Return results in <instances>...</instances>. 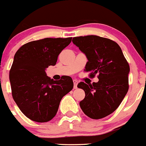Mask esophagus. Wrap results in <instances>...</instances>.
<instances>
[{"instance_id": "obj_1", "label": "esophagus", "mask_w": 146, "mask_h": 146, "mask_svg": "<svg viewBox=\"0 0 146 146\" xmlns=\"http://www.w3.org/2000/svg\"><path fill=\"white\" fill-rule=\"evenodd\" d=\"M73 82H74V88H77V84H78V81L76 80H73Z\"/></svg>"}]
</instances>
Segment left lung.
I'll use <instances>...</instances> for the list:
<instances>
[{"label":"left lung","instance_id":"1","mask_svg":"<svg viewBox=\"0 0 146 146\" xmlns=\"http://www.w3.org/2000/svg\"><path fill=\"white\" fill-rule=\"evenodd\" d=\"M72 42L88 61L84 71L90 77L98 74V82L78 83L86 96L80 102L83 113L92 119L108 116L118 108L129 90V65L119 45L98 36L74 37Z\"/></svg>","mask_w":146,"mask_h":146}]
</instances>
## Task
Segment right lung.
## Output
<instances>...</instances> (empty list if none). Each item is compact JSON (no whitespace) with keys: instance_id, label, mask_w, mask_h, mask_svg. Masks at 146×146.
<instances>
[{"instance_id":"1","label":"right lung","mask_w":146,"mask_h":146,"mask_svg":"<svg viewBox=\"0 0 146 146\" xmlns=\"http://www.w3.org/2000/svg\"><path fill=\"white\" fill-rule=\"evenodd\" d=\"M69 38H45L30 42L17 51L9 72L11 94L27 118L43 123L57 113L63 96L74 83L69 76L59 80L47 77L45 69L55 66L58 56L72 42Z\"/></svg>"}]
</instances>
